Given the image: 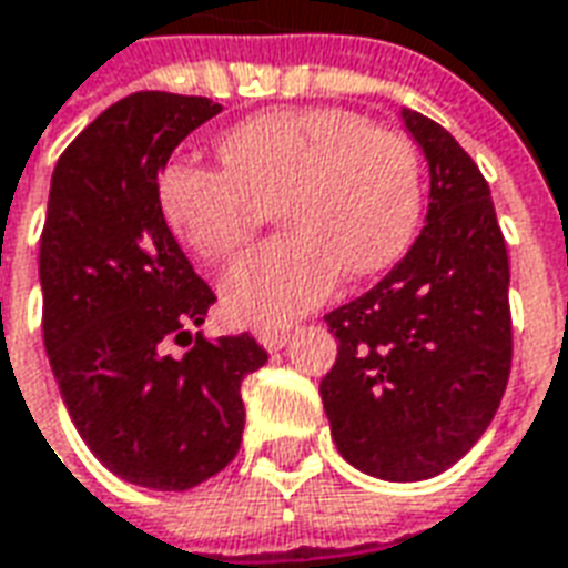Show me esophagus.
<instances>
[{"mask_svg": "<svg viewBox=\"0 0 568 568\" xmlns=\"http://www.w3.org/2000/svg\"><path fill=\"white\" fill-rule=\"evenodd\" d=\"M287 333H278V329H263V333H256V342L266 347V351H281V347L287 345Z\"/></svg>", "mask_w": 568, "mask_h": 568, "instance_id": "34e87169", "label": "esophagus"}]
</instances>
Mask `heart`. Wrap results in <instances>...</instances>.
I'll return each instance as SVG.
<instances>
[{
    "label": "heart",
    "instance_id": "1",
    "mask_svg": "<svg viewBox=\"0 0 568 568\" xmlns=\"http://www.w3.org/2000/svg\"><path fill=\"white\" fill-rule=\"evenodd\" d=\"M226 169L175 160L160 209L190 251L217 263L278 214L284 233L221 281L223 308L256 329L287 326L345 278H375L412 247L424 214L420 163L399 132L345 109H278L217 139Z\"/></svg>",
    "mask_w": 568,
    "mask_h": 568
}]
</instances>
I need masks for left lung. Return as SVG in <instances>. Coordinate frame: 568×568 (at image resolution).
<instances>
[{
    "label": "left lung",
    "mask_w": 568,
    "mask_h": 568,
    "mask_svg": "<svg viewBox=\"0 0 568 568\" xmlns=\"http://www.w3.org/2000/svg\"><path fill=\"white\" fill-rule=\"evenodd\" d=\"M403 123L429 165L426 226L369 293L326 314L338 357L321 399L354 469L426 481L469 454L508 384V251L469 153L417 111Z\"/></svg>",
    "instance_id": "8db88e82"
}]
</instances>
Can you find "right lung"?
Listing matches in <instances>:
<instances>
[{"mask_svg":"<svg viewBox=\"0 0 568 568\" xmlns=\"http://www.w3.org/2000/svg\"><path fill=\"white\" fill-rule=\"evenodd\" d=\"M214 114L160 90L114 102L57 160L41 233V329L65 412L105 469L148 490H190L239 454L242 381L268 359L247 333L193 335L217 296L160 209L169 156Z\"/></svg>","mask_w":568,"mask_h":568,"instance_id":"add662e5","label":"right lung"}]
</instances>
